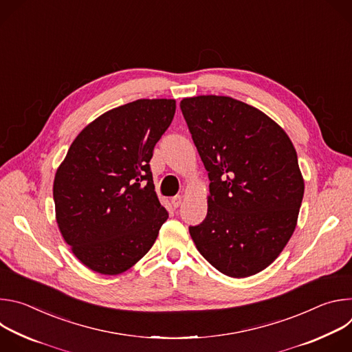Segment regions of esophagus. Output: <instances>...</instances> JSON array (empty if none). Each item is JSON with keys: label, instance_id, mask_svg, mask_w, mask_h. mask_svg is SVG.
I'll return each mask as SVG.
<instances>
[{"label": "esophagus", "instance_id": "obj_1", "mask_svg": "<svg viewBox=\"0 0 352 352\" xmlns=\"http://www.w3.org/2000/svg\"><path fill=\"white\" fill-rule=\"evenodd\" d=\"M181 204H182V196H174L171 199V205L174 209H178L181 206Z\"/></svg>", "mask_w": 352, "mask_h": 352}]
</instances>
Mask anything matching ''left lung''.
<instances>
[{
    "label": "left lung",
    "mask_w": 352,
    "mask_h": 352,
    "mask_svg": "<svg viewBox=\"0 0 352 352\" xmlns=\"http://www.w3.org/2000/svg\"><path fill=\"white\" fill-rule=\"evenodd\" d=\"M179 106L210 179L208 216L189 234L223 274L254 276L296 226L305 184L295 147L277 122L232 97H186Z\"/></svg>",
    "instance_id": "1"
}]
</instances>
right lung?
Wrapping results in <instances>:
<instances>
[{
    "instance_id": "1",
    "label": "right lung",
    "mask_w": 352,
    "mask_h": 352,
    "mask_svg": "<svg viewBox=\"0 0 352 352\" xmlns=\"http://www.w3.org/2000/svg\"><path fill=\"white\" fill-rule=\"evenodd\" d=\"M175 114L173 98H140L90 122L54 178L56 219L74 255L116 276L153 246L168 219L148 162Z\"/></svg>"
}]
</instances>
